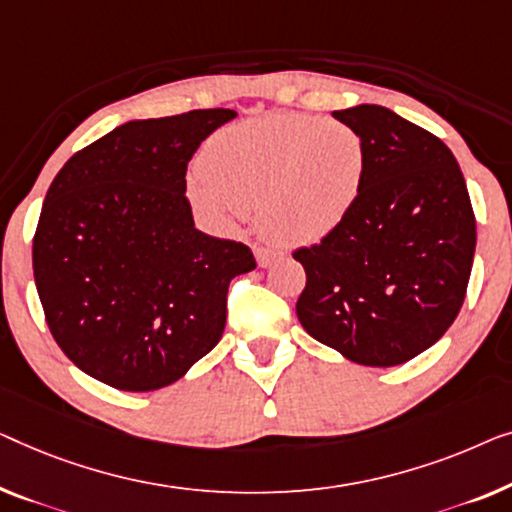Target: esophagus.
Returning <instances> with one entry per match:
<instances>
[{"mask_svg":"<svg viewBox=\"0 0 512 512\" xmlns=\"http://www.w3.org/2000/svg\"><path fill=\"white\" fill-rule=\"evenodd\" d=\"M254 254H256L258 265H261V268H268V265H272L274 261H277V258L284 256V251L270 249V247H256Z\"/></svg>","mask_w":512,"mask_h":512,"instance_id":"34e87169","label":"esophagus"}]
</instances>
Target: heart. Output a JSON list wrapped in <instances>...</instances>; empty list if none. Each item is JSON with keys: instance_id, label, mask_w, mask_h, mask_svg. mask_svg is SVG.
Returning <instances> with one entry per match:
<instances>
[{"instance_id": "obj_1", "label": "heart", "mask_w": 512, "mask_h": 512, "mask_svg": "<svg viewBox=\"0 0 512 512\" xmlns=\"http://www.w3.org/2000/svg\"><path fill=\"white\" fill-rule=\"evenodd\" d=\"M365 177L367 147L351 124L274 113L212 136L189 177V196L214 224L233 226L258 207L265 233L305 244L344 224Z\"/></svg>"}]
</instances>
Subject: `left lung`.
<instances>
[{
    "instance_id": "obj_1",
    "label": "left lung",
    "mask_w": 512,
    "mask_h": 512,
    "mask_svg": "<svg viewBox=\"0 0 512 512\" xmlns=\"http://www.w3.org/2000/svg\"><path fill=\"white\" fill-rule=\"evenodd\" d=\"M360 131L367 177L344 224L293 251L307 272L298 318L346 360L395 367L439 342L469 286L476 217L441 138L374 103L335 110Z\"/></svg>"
}]
</instances>
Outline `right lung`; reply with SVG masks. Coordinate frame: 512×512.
<instances>
[{"mask_svg":"<svg viewBox=\"0 0 512 512\" xmlns=\"http://www.w3.org/2000/svg\"><path fill=\"white\" fill-rule=\"evenodd\" d=\"M231 108L133 120L73 154L50 184L32 265L57 346L127 392L175 383L219 344L247 244L194 226L187 166Z\"/></svg>","mask_w":512,"mask_h":512,"instance_id":"add662e5","label":"right lung"}]
</instances>
